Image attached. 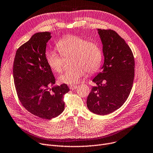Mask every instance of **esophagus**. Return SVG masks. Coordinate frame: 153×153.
Listing matches in <instances>:
<instances>
[{
    "instance_id": "34e87169",
    "label": "esophagus",
    "mask_w": 153,
    "mask_h": 153,
    "mask_svg": "<svg viewBox=\"0 0 153 153\" xmlns=\"http://www.w3.org/2000/svg\"><path fill=\"white\" fill-rule=\"evenodd\" d=\"M77 87V86L76 85H71L69 86V88L71 90H75L76 89Z\"/></svg>"
}]
</instances>
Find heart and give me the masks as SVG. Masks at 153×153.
Masks as SVG:
<instances>
[{"label": "heart", "mask_w": 153, "mask_h": 153, "mask_svg": "<svg viewBox=\"0 0 153 153\" xmlns=\"http://www.w3.org/2000/svg\"><path fill=\"white\" fill-rule=\"evenodd\" d=\"M57 49H51L46 53L48 65L52 71L60 73L63 68L64 57L72 56L73 65L59 76V80L66 84H74L80 80L87 71L94 73L102 62V51L100 46L93 42L78 36H67L56 44Z\"/></svg>", "instance_id": "heart-1"}]
</instances>
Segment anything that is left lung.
<instances>
[{
  "label": "left lung",
  "instance_id": "8db88e82",
  "mask_svg": "<svg viewBox=\"0 0 153 153\" xmlns=\"http://www.w3.org/2000/svg\"><path fill=\"white\" fill-rule=\"evenodd\" d=\"M105 57L102 71L92 80L87 100L88 109L98 115H106L126 102L133 85L135 61L129 46L113 30L98 29Z\"/></svg>",
  "mask_w": 153,
  "mask_h": 153
}]
</instances>
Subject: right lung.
Returning a JSON list of instances; mask_svg holds the SVG:
<instances>
[{
	"label": "right lung",
	"mask_w": 153,
	"mask_h": 153,
	"mask_svg": "<svg viewBox=\"0 0 153 153\" xmlns=\"http://www.w3.org/2000/svg\"><path fill=\"white\" fill-rule=\"evenodd\" d=\"M49 32L34 34L17 50L13 67L18 98L29 113L45 119L59 115L65 109L66 84L54 86L55 79L47 63L45 50L51 39ZM50 86H53L50 89Z\"/></svg>",
	"instance_id": "obj_1"
}]
</instances>
